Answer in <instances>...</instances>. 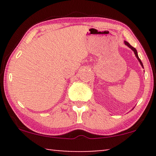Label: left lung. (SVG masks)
<instances>
[{"mask_svg":"<svg viewBox=\"0 0 156 156\" xmlns=\"http://www.w3.org/2000/svg\"><path fill=\"white\" fill-rule=\"evenodd\" d=\"M124 43H125L126 44V45H127L128 47H129V48H131V50L133 51V52H134V53H135V55H136V57H137L138 60L140 62V65H141V66H142V67H144V65H143V63H142V62H141V61H140V58H139V57H138V53H137V51H136V48H133V47H132V46L131 45V44H130L129 43V42H128L127 41H124Z\"/></svg>","mask_w":156,"mask_h":156,"instance_id":"1","label":"left lung"}]
</instances>
